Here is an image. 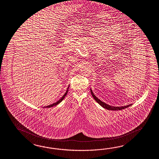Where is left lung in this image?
Returning <instances> with one entry per match:
<instances>
[{"label":"left lung","mask_w":159,"mask_h":159,"mask_svg":"<svg viewBox=\"0 0 159 159\" xmlns=\"http://www.w3.org/2000/svg\"><path fill=\"white\" fill-rule=\"evenodd\" d=\"M90 91H91L92 96L93 97V98H94L95 100L102 107H103V108H106V109H107L108 110H123V109L127 108V107H129V106H131L132 105L131 104V105H127V106H120V107L112 106H110V105H108L107 104H106V103H105L101 101L97 97H96V96L93 94V91H92L91 89H90Z\"/></svg>","instance_id":"left-lung-1"}]
</instances>
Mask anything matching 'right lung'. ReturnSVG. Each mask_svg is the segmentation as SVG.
<instances>
[{
    "mask_svg": "<svg viewBox=\"0 0 159 159\" xmlns=\"http://www.w3.org/2000/svg\"><path fill=\"white\" fill-rule=\"evenodd\" d=\"M68 89H69V87H68V89H67V90L66 91V93H65V94L62 97V98L60 99V100H58L57 102H55L54 103H53V104H52V105H49V106H44L43 107L44 108H49V107H53V106H56V105H57L58 103H60V102H61L63 99H64V98L65 97V96L67 94V93H68Z\"/></svg>",
    "mask_w": 159,
    "mask_h": 159,
    "instance_id": "1",
    "label": "right lung"
}]
</instances>
